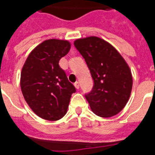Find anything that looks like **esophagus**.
Here are the masks:
<instances>
[{
	"label": "esophagus",
	"instance_id": "obj_1",
	"mask_svg": "<svg viewBox=\"0 0 155 155\" xmlns=\"http://www.w3.org/2000/svg\"><path fill=\"white\" fill-rule=\"evenodd\" d=\"M74 84V87L76 88V89H79V88H80V83H79L78 81H76Z\"/></svg>",
	"mask_w": 155,
	"mask_h": 155
}]
</instances>
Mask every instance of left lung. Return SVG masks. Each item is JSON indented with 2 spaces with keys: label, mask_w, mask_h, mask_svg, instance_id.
I'll return each mask as SVG.
<instances>
[{
  "label": "left lung",
  "mask_w": 155,
  "mask_h": 155,
  "mask_svg": "<svg viewBox=\"0 0 155 155\" xmlns=\"http://www.w3.org/2000/svg\"><path fill=\"white\" fill-rule=\"evenodd\" d=\"M74 45L94 81L91 91L84 95L92 111L104 118L120 113L130 99L133 85L126 61L110 43L96 36L78 39Z\"/></svg>",
  "instance_id": "8db88e82"
}]
</instances>
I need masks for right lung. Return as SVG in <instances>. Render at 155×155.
Returning a JSON list of instances; mask_svg holds the SVG:
<instances>
[{"mask_svg": "<svg viewBox=\"0 0 155 155\" xmlns=\"http://www.w3.org/2000/svg\"><path fill=\"white\" fill-rule=\"evenodd\" d=\"M71 43L51 39L30 53L22 68L21 88L25 101L35 114L55 121L67 112L71 94L76 90L59 65Z\"/></svg>", "mask_w": 155, "mask_h": 155, "instance_id": "1", "label": "right lung"}]
</instances>
